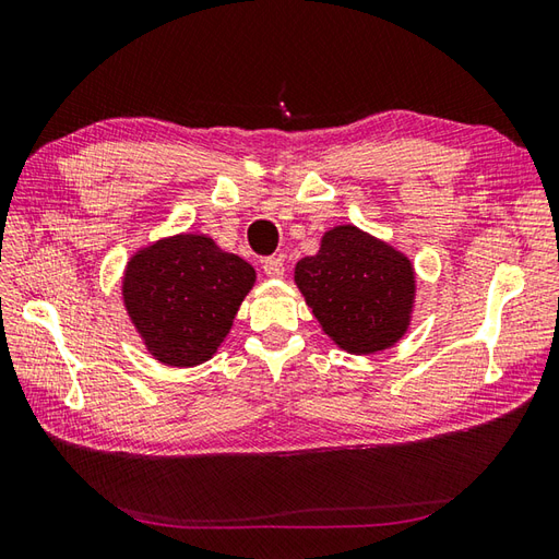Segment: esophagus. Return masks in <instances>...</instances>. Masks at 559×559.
Segmentation results:
<instances>
[{"label":"esophagus","mask_w":559,"mask_h":559,"mask_svg":"<svg viewBox=\"0 0 559 559\" xmlns=\"http://www.w3.org/2000/svg\"><path fill=\"white\" fill-rule=\"evenodd\" d=\"M262 269L269 278H283V274H285L281 257H266V260L262 262Z\"/></svg>","instance_id":"esophagus-1"}]
</instances>
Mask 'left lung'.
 <instances>
[{
    "label": "left lung",
    "instance_id": "obj_1",
    "mask_svg": "<svg viewBox=\"0 0 559 559\" xmlns=\"http://www.w3.org/2000/svg\"><path fill=\"white\" fill-rule=\"evenodd\" d=\"M295 283L323 333L349 354L388 349L411 323V260L352 224L331 228L321 250L297 262Z\"/></svg>",
    "mask_w": 559,
    "mask_h": 559
}]
</instances>
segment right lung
I'll return each instance as SVG.
<instances>
[{"label":"right lung","instance_id":"add662e5","mask_svg":"<svg viewBox=\"0 0 559 559\" xmlns=\"http://www.w3.org/2000/svg\"><path fill=\"white\" fill-rule=\"evenodd\" d=\"M252 285L254 269L238 254L207 236L179 234L127 262L122 299L155 359L189 368L212 359Z\"/></svg>","mask_w":559,"mask_h":559}]
</instances>
